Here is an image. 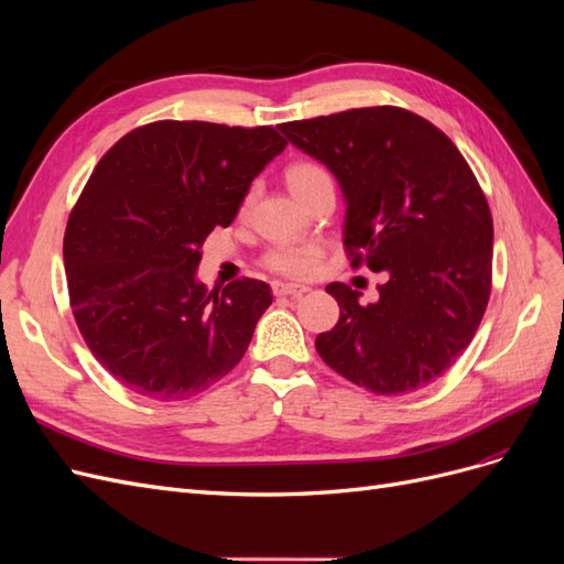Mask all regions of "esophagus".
Instances as JSON below:
<instances>
[{
  "mask_svg": "<svg viewBox=\"0 0 564 564\" xmlns=\"http://www.w3.org/2000/svg\"><path fill=\"white\" fill-rule=\"evenodd\" d=\"M308 292V286L292 284V282H272V294L275 296H301Z\"/></svg>",
  "mask_w": 564,
  "mask_h": 564,
  "instance_id": "obj_1",
  "label": "esophagus"
}]
</instances>
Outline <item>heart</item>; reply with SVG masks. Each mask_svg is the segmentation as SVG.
<instances>
[{
    "instance_id": "obj_1",
    "label": "heart",
    "mask_w": 564,
    "mask_h": 564,
    "mask_svg": "<svg viewBox=\"0 0 564 564\" xmlns=\"http://www.w3.org/2000/svg\"><path fill=\"white\" fill-rule=\"evenodd\" d=\"M286 183L292 187V193L299 197L303 193L313 191L315 185L332 183V176L322 164L305 160L289 166ZM317 261H319V249L315 245H284V247H275L265 256V265L286 278L311 275V272L317 268Z\"/></svg>"
}]
</instances>
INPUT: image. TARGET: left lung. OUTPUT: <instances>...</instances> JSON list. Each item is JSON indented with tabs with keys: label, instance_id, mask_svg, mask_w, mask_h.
I'll return each instance as SVG.
<instances>
[{
	"label": "left lung",
	"instance_id": "1",
	"mask_svg": "<svg viewBox=\"0 0 564 564\" xmlns=\"http://www.w3.org/2000/svg\"><path fill=\"white\" fill-rule=\"evenodd\" d=\"M336 176L352 268L388 272L379 301L332 282L340 317L315 338L340 377L377 395L437 379L468 348L491 292L494 224L480 183L429 119L377 106L280 124Z\"/></svg>",
	"mask_w": 564,
	"mask_h": 564
}]
</instances>
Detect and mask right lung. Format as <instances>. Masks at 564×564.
Listing matches in <instances>:
<instances>
[{
  "label": "right lung",
  "instance_id": "right-lung-1",
  "mask_svg": "<svg viewBox=\"0 0 564 564\" xmlns=\"http://www.w3.org/2000/svg\"><path fill=\"white\" fill-rule=\"evenodd\" d=\"M284 145L272 127L164 119L96 164L67 218V292L96 360L139 395L185 400L242 360L270 286L242 278L207 292L199 249Z\"/></svg>",
  "mask_w": 564,
  "mask_h": 564
}]
</instances>
